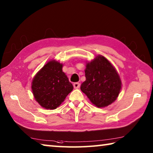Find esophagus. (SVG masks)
Returning <instances> with one entry per match:
<instances>
[{
    "label": "esophagus",
    "mask_w": 153,
    "mask_h": 153,
    "mask_svg": "<svg viewBox=\"0 0 153 153\" xmlns=\"http://www.w3.org/2000/svg\"><path fill=\"white\" fill-rule=\"evenodd\" d=\"M79 86H80V84L79 82H76L74 84V88H79Z\"/></svg>",
    "instance_id": "esophagus-1"
}]
</instances>
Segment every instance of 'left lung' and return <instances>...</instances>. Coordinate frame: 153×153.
<instances>
[{"mask_svg":"<svg viewBox=\"0 0 153 153\" xmlns=\"http://www.w3.org/2000/svg\"><path fill=\"white\" fill-rule=\"evenodd\" d=\"M86 81L80 89L98 107H105L115 101L120 94L121 82L117 71L107 59L98 56L87 63Z\"/></svg>","mask_w":153,"mask_h":153,"instance_id":"left-lung-1","label":"left lung"}]
</instances>
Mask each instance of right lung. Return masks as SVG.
I'll return each mask as SVG.
<instances>
[{
    "label": "right lung",
    "instance_id": "right-lung-1",
    "mask_svg": "<svg viewBox=\"0 0 153 153\" xmlns=\"http://www.w3.org/2000/svg\"><path fill=\"white\" fill-rule=\"evenodd\" d=\"M62 67L57 61H49L33 79L32 88L35 99L47 109L57 108L74 88Z\"/></svg>",
    "mask_w": 153,
    "mask_h": 153
}]
</instances>
